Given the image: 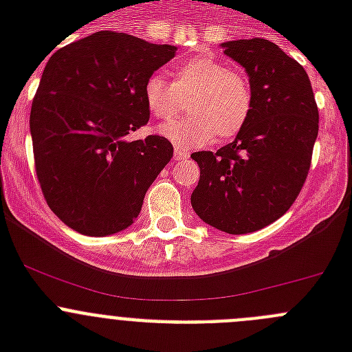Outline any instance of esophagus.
<instances>
[{"label":"esophagus","instance_id":"34e87169","mask_svg":"<svg viewBox=\"0 0 352 352\" xmlns=\"http://www.w3.org/2000/svg\"><path fill=\"white\" fill-rule=\"evenodd\" d=\"M186 157H188V151L182 148H174V160H183Z\"/></svg>","mask_w":352,"mask_h":352}]
</instances>
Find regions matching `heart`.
Here are the masks:
<instances>
[{"mask_svg": "<svg viewBox=\"0 0 352 352\" xmlns=\"http://www.w3.org/2000/svg\"><path fill=\"white\" fill-rule=\"evenodd\" d=\"M190 95V116L158 125L162 138L178 148H199L213 141H229L247 125L252 113V89L247 77L210 56L179 63L174 82L160 74L144 80L142 96L148 111L158 120H169L179 111L182 98Z\"/></svg>", "mask_w": 352, "mask_h": 352, "instance_id": "b5f03b06", "label": "heart"}]
</instances>
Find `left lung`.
Segmentation results:
<instances>
[{"mask_svg": "<svg viewBox=\"0 0 352 352\" xmlns=\"http://www.w3.org/2000/svg\"><path fill=\"white\" fill-rule=\"evenodd\" d=\"M220 47L245 68L252 113L217 153L197 151L201 178L190 203L199 219L227 234L270 226L300 194L319 132V111L305 68L270 40H231Z\"/></svg>", "mask_w": 352, "mask_h": 352, "instance_id": "obj_1", "label": "left lung"}]
</instances>
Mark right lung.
<instances>
[{
  "label": "right lung",
  "mask_w": 352,
  "mask_h": 352,
  "mask_svg": "<svg viewBox=\"0 0 352 352\" xmlns=\"http://www.w3.org/2000/svg\"><path fill=\"white\" fill-rule=\"evenodd\" d=\"M174 54V45L96 31L43 67L30 114L36 176L49 208L74 231H125L173 158L166 138H125L149 120L144 80Z\"/></svg>",
  "instance_id": "1"
}]
</instances>
